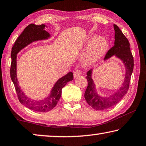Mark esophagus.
Instances as JSON below:
<instances>
[{
    "mask_svg": "<svg viewBox=\"0 0 146 146\" xmlns=\"http://www.w3.org/2000/svg\"><path fill=\"white\" fill-rule=\"evenodd\" d=\"M81 74H82V72L80 70H76L73 72V75H74V77H77V76H80Z\"/></svg>",
    "mask_w": 146,
    "mask_h": 146,
    "instance_id": "1",
    "label": "esophagus"
}]
</instances>
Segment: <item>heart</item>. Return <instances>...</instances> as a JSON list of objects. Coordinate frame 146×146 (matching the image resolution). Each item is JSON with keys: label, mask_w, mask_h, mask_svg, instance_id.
Wrapping results in <instances>:
<instances>
[{"label": "heart", "mask_w": 146, "mask_h": 146, "mask_svg": "<svg viewBox=\"0 0 146 146\" xmlns=\"http://www.w3.org/2000/svg\"><path fill=\"white\" fill-rule=\"evenodd\" d=\"M92 40L82 56L83 62L86 65H91L98 62L104 55L109 47L108 41L104 36H99L94 38V36H92L89 41Z\"/></svg>", "instance_id": "heart-1"}]
</instances>
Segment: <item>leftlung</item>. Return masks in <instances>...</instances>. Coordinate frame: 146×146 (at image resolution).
Masks as SVG:
<instances>
[{
    "label": "left lung",
    "instance_id": "1",
    "mask_svg": "<svg viewBox=\"0 0 146 146\" xmlns=\"http://www.w3.org/2000/svg\"><path fill=\"white\" fill-rule=\"evenodd\" d=\"M113 26L115 29V45L106 53L104 60L113 56L120 58L125 68V78L122 85L115 93L109 97H102L96 91L95 83L91 78L92 70L88 71L86 78L88 85L85 91L84 97L88 104L96 110H105L112 108L122 100L129 89L131 76L134 67V60L130 50L129 40L117 25L114 24Z\"/></svg>",
    "mask_w": 146,
    "mask_h": 146
}]
</instances>
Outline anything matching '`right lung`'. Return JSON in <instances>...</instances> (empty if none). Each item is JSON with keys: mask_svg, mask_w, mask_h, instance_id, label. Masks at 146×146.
<instances>
[{"mask_svg": "<svg viewBox=\"0 0 146 146\" xmlns=\"http://www.w3.org/2000/svg\"><path fill=\"white\" fill-rule=\"evenodd\" d=\"M46 27V26L44 24L39 26L34 24H29L17 38L13 46L12 47L11 53L10 76L15 88L19 100L22 104L24 105L29 110L38 112H47L53 110L60 99L62 88L68 82L73 79L72 72H69L66 75L59 78L54 85L48 97L40 100L31 99L27 97L20 88L17 76V54L33 42L46 40L50 37V35L45 30Z\"/></svg>", "mask_w": 146, "mask_h": 146, "instance_id": "add662e5", "label": "right lung"}]
</instances>
